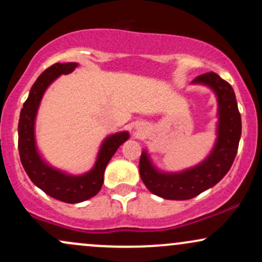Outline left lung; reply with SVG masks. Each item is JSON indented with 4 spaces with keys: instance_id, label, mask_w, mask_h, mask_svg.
I'll use <instances>...</instances> for the list:
<instances>
[{
    "instance_id": "obj_1",
    "label": "left lung",
    "mask_w": 262,
    "mask_h": 262,
    "mask_svg": "<svg viewBox=\"0 0 262 262\" xmlns=\"http://www.w3.org/2000/svg\"><path fill=\"white\" fill-rule=\"evenodd\" d=\"M193 82L204 83L214 90L219 102L218 140L212 154L198 166L180 173L158 172L143 152L139 161V172L144 185L150 192L165 200H189L202 193L221 181L233 165L240 135L242 117L233 87L215 73L200 75Z\"/></svg>"
}]
</instances>
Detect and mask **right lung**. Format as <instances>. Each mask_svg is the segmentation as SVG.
<instances>
[{"mask_svg":"<svg viewBox=\"0 0 262 262\" xmlns=\"http://www.w3.org/2000/svg\"><path fill=\"white\" fill-rule=\"evenodd\" d=\"M75 62H56L40 74L32 86L28 98L20 111L18 123V150L27 175L32 182L47 194L66 203H79L100 192L103 185V173L111 158L117 149L129 138L127 132L111 135L102 144L95 167L82 176H68L54 170L38 155L34 141V119L43 93L47 87L61 74H69L76 68Z\"/></svg>","mask_w":262,"mask_h":262,"instance_id":"1","label":"right lung"}]
</instances>
